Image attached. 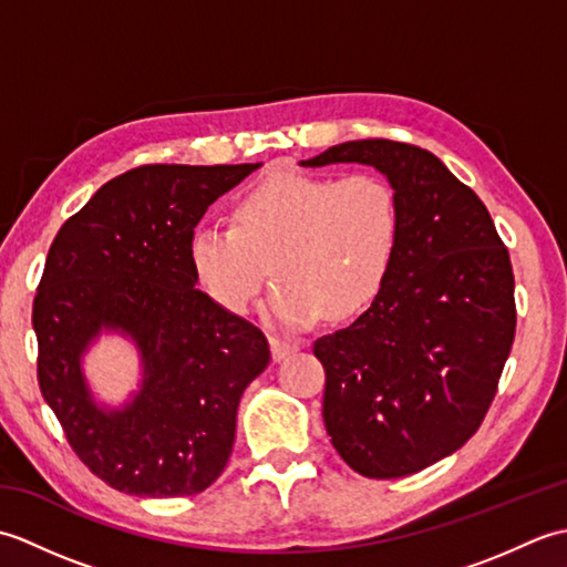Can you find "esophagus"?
Segmentation results:
<instances>
[{
    "label": "esophagus",
    "mask_w": 567,
    "mask_h": 567,
    "mask_svg": "<svg viewBox=\"0 0 567 567\" xmlns=\"http://www.w3.org/2000/svg\"><path fill=\"white\" fill-rule=\"evenodd\" d=\"M299 351L297 343H290V341H282V339H270V353H272V360H285L290 358L292 353Z\"/></svg>",
    "instance_id": "esophagus-1"
}]
</instances>
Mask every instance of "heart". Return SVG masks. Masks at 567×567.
Wrapping results in <instances>:
<instances>
[{"label": "heart", "mask_w": 567, "mask_h": 567, "mask_svg": "<svg viewBox=\"0 0 567 567\" xmlns=\"http://www.w3.org/2000/svg\"><path fill=\"white\" fill-rule=\"evenodd\" d=\"M231 219L234 226L192 231L195 280L240 317L272 268L277 285L265 317L282 329L365 309L388 280L402 236L400 197L378 173H275L236 199Z\"/></svg>", "instance_id": "obj_1"}]
</instances>
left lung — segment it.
<instances>
[{"label":"left lung","instance_id":"8db88e82","mask_svg":"<svg viewBox=\"0 0 567 567\" xmlns=\"http://www.w3.org/2000/svg\"><path fill=\"white\" fill-rule=\"evenodd\" d=\"M372 165L402 207L388 280L351 327L315 341L323 424L355 473L390 480L455 453L483 424L514 331V272L487 207L436 155L346 141L305 167Z\"/></svg>","mask_w":567,"mask_h":567}]
</instances>
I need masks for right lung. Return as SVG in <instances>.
Listing matches in <instances>:
<instances>
[{
  "mask_svg": "<svg viewBox=\"0 0 567 567\" xmlns=\"http://www.w3.org/2000/svg\"><path fill=\"white\" fill-rule=\"evenodd\" d=\"M244 165H141L60 226L33 299L39 384L80 461L136 497H189L224 473L240 394L270 363L258 327L195 290L189 236ZM137 346L142 384L93 400L81 358L102 332Z\"/></svg>",
  "mask_w": 567,
  "mask_h": 567,
  "instance_id": "right-lung-1",
  "label": "right lung"
}]
</instances>
